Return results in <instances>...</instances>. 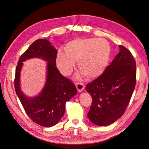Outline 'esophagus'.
Returning <instances> with one entry per match:
<instances>
[{"mask_svg": "<svg viewBox=\"0 0 149 149\" xmlns=\"http://www.w3.org/2000/svg\"><path fill=\"white\" fill-rule=\"evenodd\" d=\"M75 85L76 87H77L78 92H82L83 89H84V86H83V85L81 84V83H76Z\"/></svg>", "mask_w": 149, "mask_h": 149, "instance_id": "34e87169", "label": "esophagus"}]
</instances>
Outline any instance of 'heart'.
Listing matches in <instances>:
<instances>
[{
    "label": "heart",
    "mask_w": 149,
    "mask_h": 149,
    "mask_svg": "<svg viewBox=\"0 0 149 149\" xmlns=\"http://www.w3.org/2000/svg\"><path fill=\"white\" fill-rule=\"evenodd\" d=\"M111 48L104 38H76L67 42L64 52L59 50L56 63L64 76L70 75L78 61L81 73L88 80L97 79L102 75L109 63Z\"/></svg>",
    "instance_id": "obj_1"
}]
</instances>
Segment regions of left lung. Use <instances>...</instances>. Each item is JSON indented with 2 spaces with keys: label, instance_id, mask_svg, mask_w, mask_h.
<instances>
[{
  "label": "left lung",
  "instance_id": "obj_1",
  "mask_svg": "<svg viewBox=\"0 0 149 149\" xmlns=\"http://www.w3.org/2000/svg\"><path fill=\"white\" fill-rule=\"evenodd\" d=\"M119 52L100 77L86 86L92 97L87 116L94 125H109L124 114L136 84V63L126 47Z\"/></svg>",
  "mask_w": 149,
  "mask_h": 149
}]
</instances>
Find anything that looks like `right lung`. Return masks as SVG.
<instances>
[{"mask_svg":"<svg viewBox=\"0 0 149 149\" xmlns=\"http://www.w3.org/2000/svg\"><path fill=\"white\" fill-rule=\"evenodd\" d=\"M57 50L47 39H38L31 43L21 55L16 70L14 86L24 111L31 120L43 127L57 124L65 112V106L77 93L70 79L64 77L56 68ZM33 58L47 62L45 85L37 96L28 97L20 87V71L23 62Z\"/></svg>","mask_w":149,"mask_h":149,"instance_id":"obj_1","label":"right lung"}]
</instances>
